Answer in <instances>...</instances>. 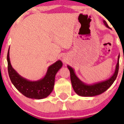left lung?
<instances>
[{"mask_svg":"<svg viewBox=\"0 0 124 124\" xmlns=\"http://www.w3.org/2000/svg\"><path fill=\"white\" fill-rule=\"evenodd\" d=\"M103 23L107 27L111 29L106 21L104 20ZM119 55H118V61L116 65V70H115L113 75L111 76V78L106 80L90 84V85H87V84L83 83L82 80H80L76 75L75 70L73 68L68 65L67 66L70 71L71 83H72L74 91L76 92L77 94L83 97H93L97 96V95L101 94V93L106 92L107 90L113 84L114 81L116 80V76H117L119 70Z\"/></svg>","mask_w":124,"mask_h":124,"instance_id":"8db88e82","label":"left lung"}]
</instances>
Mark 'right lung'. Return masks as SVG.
Here are the masks:
<instances>
[{
  "label": "right lung",
  "mask_w": 124,
  "mask_h": 124,
  "mask_svg": "<svg viewBox=\"0 0 124 124\" xmlns=\"http://www.w3.org/2000/svg\"><path fill=\"white\" fill-rule=\"evenodd\" d=\"M9 49L7 56L8 73L15 87L24 96L30 99H42L49 96L53 90L55 75L63 65L61 61L58 60L48 67L43 78L37 81H30L21 76L13 68L10 61Z\"/></svg>",
  "instance_id": "right-lung-1"
}]
</instances>
